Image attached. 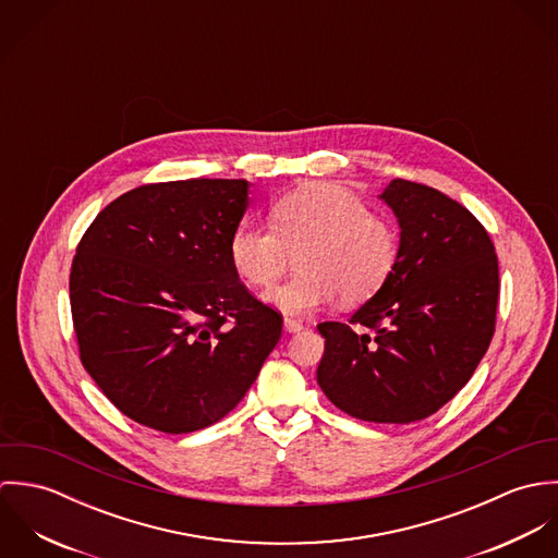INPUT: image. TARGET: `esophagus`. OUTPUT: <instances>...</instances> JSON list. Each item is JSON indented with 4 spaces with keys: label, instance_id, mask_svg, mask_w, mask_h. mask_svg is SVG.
<instances>
[{
    "label": "esophagus",
    "instance_id": "obj_1",
    "mask_svg": "<svg viewBox=\"0 0 558 558\" xmlns=\"http://www.w3.org/2000/svg\"><path fill=\"white\" fill-rule=\"evenodd\" d=\"M283 326H286L288 332H296V330H301L305 324H303V319L283 318Z\"/></svg>",
    "mask_w": 558,
    "mask_h": 558
}]
</instances>
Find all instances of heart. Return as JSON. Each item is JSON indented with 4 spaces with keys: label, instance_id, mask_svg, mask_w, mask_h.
Here are the masks:
<instances>
[{
    "label": "heart",
    "instance_id": "b5f03b06",
    "mask_svg": "<svg viewBox=\"0 0 558 558\" xmlns=\"http://www.w3.org/2000/svg\"><path fill=\"white\" fill-rule=\"evenodd\" d=\"M299 253L303 272L270 290V305L288 314L314 312L335 296L361 305L398 266V228L341 186L310 184L272 204L270 228L242 221L228 242L234 270L253 288L277 283Z\"/></svg>",
    "mask_w": 558,
    "mask_h": 558
}]
</instances>
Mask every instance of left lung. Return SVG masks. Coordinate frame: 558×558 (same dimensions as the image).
<instances>
[{"instance_id":"1","label":"left lung","mask_w":558,"mask_h":558,"mask_svg":"<svg viewBox=\"0 0 558 558\" xmlns=\"http://www.w3.org/2000/svg\"><path fill=\"white\" fill-rule=\"evenodd\" d=\"M383 199L401 228L398 266L348 322L318 324V385L354 418L403 425L440 410L475 374L500 279L494 242L462 204L401 178Z\"/></svg>"}]
</instances>
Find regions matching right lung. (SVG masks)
Wrapping results in <instances>:
<instances>
[{
    "mask_svg": "<svg viewBox=\"0 0 558 558\" xmlns=\"http://www.w3.org/2000/svg\"><path fill=\"white\" fill-rule=\"evenodd\" d=\"M246 180H171L105 206L77 244L81 365L122 414L165 434L221 421L255 383L283 316L253 296L228 242Z\"/></svg>",
    "mask_w": 558,
    "mask_h": 558,
    "instance_id": "right-lung-1",
    "label": "right lung"
}]
</instances>
